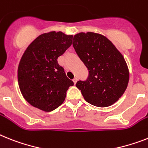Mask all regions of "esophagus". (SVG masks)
<instances>
[{
	"label": "esophagus",
	"instance_id": "34e87169",
	"mask_svg": "<svg viewBox=\"0 0 148 148\" xmlns=\"http://www.w3.org/2000/svg\"><path fill=\"white\" fill-rule=\"evenodd\" d=\"M77 81V77H74V80H73V82H74V84H76Z\"/></svg>",
	"mask_w": 148,
	"mask_h": 148
}]
</instances>
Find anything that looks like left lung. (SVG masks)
<instances>
[{
    "mask_svg": "<svg viewBox=\"0 0 148 148\" xmlns=\"http://www.w3.org/2000/svg\"><path fill=\"white\" fill-rule=\"evenodd\" d=\"M73 47L89 71L76 86L86 101L96 107L114 105L127 88L130 71L123 56L105 36L94 32L74 35Z\"/></svg>",
    "mask_w": 148,
    "mask_h": 148,
    "instance_id": "8db88e82",
    "label": "left lung"
}]
</instances>
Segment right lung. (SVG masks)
Instances as JSON below:
<instances>
[{
	"label": "right lung",
	"instance_id": "right-lung-1",
	"mask_svg": "<svg viewBox=\"0 0 148 148\" xmlns=\"http://www.w3.org/2000/svg\"><path fill=\"white\" fill-rule=\"evenodd\" d=\"M73 35L55 31L40 34L30 43L18 66V84L22 96L34 108L49 112L64 102L73 81L57 59L71 45Z\"/></svg>",
	"mask_w": 148,
	"mask_h": 148
}]
</instances>
